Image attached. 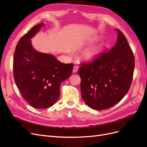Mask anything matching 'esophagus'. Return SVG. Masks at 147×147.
I'll list each match as a JSON object with an SVG mask.
<instances>
[{
  "instance_id": "esophagus-1",
  "label": "esophagus",
  "mask_w": 147,
  "mask_h": 147,
  "mask_svg": "<svg viewBox=\"0 0 147 147\" xmlns=\"http://www.w3.org/2000/svg\"><path fill=\"white\" fill-rule=\"evenodd\" d=\"M78 69V67L77 65H75L73 67V73H76Z\"/></svg>"
}]
</instances>
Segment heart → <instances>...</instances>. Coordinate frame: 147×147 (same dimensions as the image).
Here are the masks:
<instances>
[{"label":"heart","mask_w":147,"mask_h":147,"mask_svg":"<svg viewBox=\"0 0 147 147\" xmlns=\"http://www.w3.org/2000/svg\"><path fill=\"white\" fill-rule=\"evenodd\" d=\"M104 49L102 44H98L84 50L81 55L82 59L84 61H91L98 57Z\"/></svg>","instance_id":"heart-1"}]
</instances>
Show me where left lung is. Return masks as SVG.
Returning <instances> with one entry per match:
<instances>
[{
	"label": "left lung",
	"mask_w": 147,
	"mask_h": 147,
	"mask_svg": "<svg viewBox=\"0 0 147 147\" xmlns=\"http://www.w3.org/2000/svg\"><path fill=\"white\" fill-rule=\"evenodd\" d=\"M117 30L115 45L92 63L82 64L78 70L82 98L92 109L105 110L118 104L132 83L134 57L126 38Z\"/></svg>",
	"instance_id": "obj_1"
}]
</instances>
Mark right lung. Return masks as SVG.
Returning a JSON list of instances; mask_svg holds the SVG:
<instances>
[{"mask_svg":"<svg viewBox=\"0 0 147 147\" xmlns=\"http://www.w3.org/2000/svg\"><path fill=\"white\" fill-rule=\"evenodd\" d=\"M45 26H34L20 40L13 57V75L24 99L38 109L54 105L60 96L61 83L72 74L74 65L64 64L50 53L35 50L31 38Z\"/></svg>","mask_w":147,"mask_h":147,"instance_id":"obj_1","label":"right lung"}]
</instances>
